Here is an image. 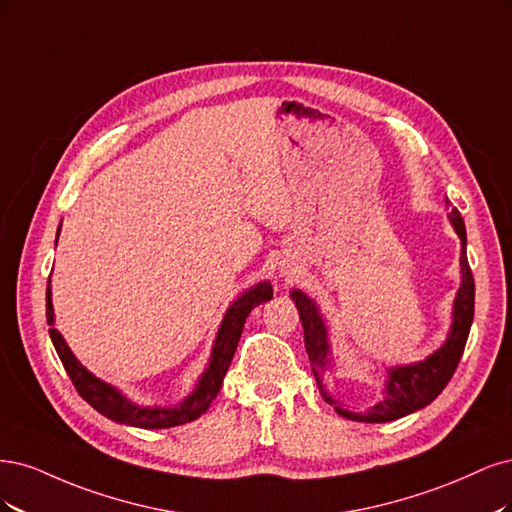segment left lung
<instances>
[{
    "instance_id": "left-lung-1",
    "label": "left lung",
    "mask_w": 512,
    "mask_h": 512,
    "mask_svg": "<svg viewBox=\"0 0 512 512\" xmlns=\"http://www.w3.org/2000/svg\"><path fill=\"white\" fill-rule=\"evenodd\" d=\"M451 223L461 238V287H459L457 300H455V310H453L455 319H453L451 336H449L447 344H444L442 349H438L432 357L421 361V364L406 366V368H393L389 372L385 400L364 412L344 408V406H340V402L332 400L329 395L323 393L325 400L334 406V410L340 417L351 419V421H361V423L395 421V419L406 417V415H410V412H415L430 402H434L442 393V389L449 385L451 376L457 370L459 359H461V355H464L468 334H470V325L474 319V276H472L468 255H466V225H464V219H461L457 208H453V212H451ZM291 298L300 310L310 368L317 376V383L321 385L325 370L329 366L325 325L319 317L317 306L312 304L302 291H293Z\"/></svg>"
}]
</instances>
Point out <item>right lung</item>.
I'll use <instances>...</instances> for the list:
<instances>
[{
    "mask_svg": "<svg viewBox=\"0 0 512 512\" xmlns=\"http://www.w3.org/2000/svg\"><path fill=\"white\" fill-rule=\"evenodd\" d=\"M270 298H272L270 283H259L255 289L244 293L240 300L232 304V308L227 310V315L221 323L217 342H214L210 366L202 376L200 385H197V389L183 404L172 406V408H142V406L131 404L117 389H112L110 385L102 383L100 378H95L91 372L82 368L76 361V357L72 355V351L68 349V344H65V340L61 338V334L53 327L51 287L46 289V323L51 325L48 334H51V340L55 344V351L61 359V364L65 372H68V376L72 378V383L82 400L89 402L97 412H102L104 417L117 423L144 427V430H163V427L183 425L204 415L208 406L212 404V400L217 398V393L223 385L225 372L229 364H232V357L240 342L246 317H249V312L255 306H259L261 302H268Z\"/></svg>",
    "mask_w": 512,
    "mask_h": 512,
    "instance_id": "right-lung-1",
    "label": "right lung"
}]
</instances>
